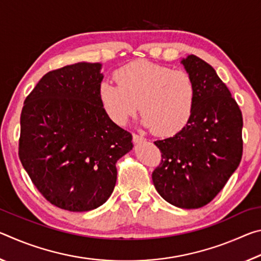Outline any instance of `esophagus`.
Instances as JSON below:
<instances>
[{"label":"esophagus","mask_w":261,"mask_h":261,"mask_svg":"<svg viewBox=\"0 0 261 261\" xmlns=\"http://www.w3.org/2000/svg\"><path fill=\"white\" fill-rule=\"evenodd\" d=\"M134 143L135 144H140V143H143V141H145V138L143 136H140V135H137V134H134Z\"/></svg>","instance_id":"1"}]
</instances>
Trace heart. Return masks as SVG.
<instances>
[{"label": "heart", "instance_id": "obj_1", "mask_svg": "<svg viewBox=\"0 0 261 261\" xmlns=\"http://www.w3.org/2000/svg\"><path fill=\"white\" fill-rule=\"evenodd\" d=\"M115 78L117 83L100 84L99 99L116 124H126L139 103L141 123L156 135L171 136L187 125L196 101V85L188 72L139 60L118 69Z\"/></svg>", "mask_w": 261, "mask_h": 261}]
</instances>
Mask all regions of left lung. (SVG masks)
<instances>
[{"mask_svg":"<svg viewBox=\"0 0 261 261\" xmlns=\"http://www.w3.org/2000/svg\"><path fill=\"white\" fill-rule=\"evenodd\" d=\"M180 63L196 85V101L182 130L154 141L162 160L152 179L166 201L191 210L213 200L240 166L243 117L230 91L208 63L196 55Z\"/></svg>","mask_w":261,"mask_h":261,"instance_id":"1","label":"left lung"}]
</instances>
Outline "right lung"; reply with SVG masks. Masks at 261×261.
Segmentation results:
<instances>
[{
    "label": "right lung",
    "instance_id": "1",
    "mask_svg": "<svg viewBox=\"0 0 261 261\" xmlns=\"http://www.w3.org/2000/svg\"><path fill=\"white\" fill-rule=\"evenodd\" d=\"M101 63L79 62L46 73L24 101L19 159L50 204L87 212L105 204L116 162L132 135L110 120L99 99Z\"/></svg>",
    "mask_w": 261,
    "mask_h": 261
}]
</instances>
